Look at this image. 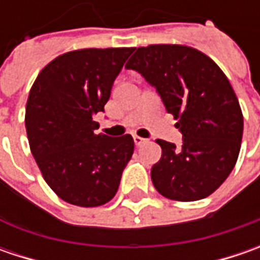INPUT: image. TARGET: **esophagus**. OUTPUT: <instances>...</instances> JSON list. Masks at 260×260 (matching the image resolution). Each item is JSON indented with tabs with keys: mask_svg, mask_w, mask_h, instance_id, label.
Segmentation results:
<instances>
[{
	"mask_svg": "<svg viewBox=\"0 0 260 260\" xmlns=\"http://www.w3.org/2000/svg\"><path fill=\"white\" fill-rule=\"evenodd\" d=\"M133 140H135L136 146L143 145V143H146V142H147L146 139H143V137H139V136H133Z\"/></svg>",
	"mask_w": 260,
	"mask_h": 260,
	"instance_id": "obj_1",
	"label": "esophagus"
}]
</instances>
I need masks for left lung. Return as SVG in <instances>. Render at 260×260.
<instances>
[{
    "instance_id": "left-lung-1",
    "label": "left lung",
    "mask_w": 260,
    "mask_h": 260,
    "mask_svg": "<svg viewBox=\"0 0 260 260\" xmlns=\"http://www.w3.org/2000/svg\"><path fill=\"white\" fill-rule=\"evenodd\" d=\"M125 68L155 88L182 133L181 147L157 140L162 157L150 172L157 192L175 201L213 194L233 171L243 136L242 110L227 76L208 56L179 45L139 47Z\"/></svg>"
}]
</instances>
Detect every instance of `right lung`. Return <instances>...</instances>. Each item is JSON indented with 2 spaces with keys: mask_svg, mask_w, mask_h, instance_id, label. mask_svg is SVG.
Returning <instances> with one entry per match:
<instances>
[{
  "mask_svg": "<svg viewBox=\"0 0 260 260\" xmlns=\"http://www.w3.org/2000/svg\"><path fill=\"white\" fill-rule=\"evenodd\" d=\"M133 47L82 49L52 60L36 78L25 107L31 153L47 185L63 201L98 207L117 192L132 159L130 135H96L115 78Z\"/></svg>",
  "mask_w": 260,
  "mask_h": 260,
  "instance_id": "obj_1",
  "label": "right lung"
}]
</instances>
